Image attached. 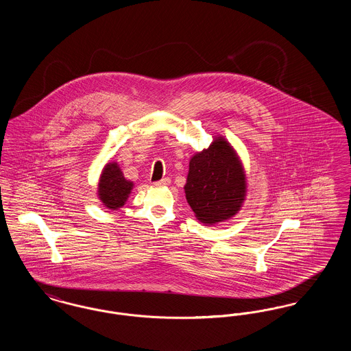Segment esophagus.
Listing matches in <instances>:
<instances>
[{"mask_svg": "<svg viewBox=\"0 0 351 351\" xmlns=\"http://www.w3.org/2000/svg\"><path fill=\"white\" fill-rule=\"evenodd\" d=\"M154 184H155L156 186H166V185L171 184V179H169V178H165V179H162V180H159V182H155Z\"/></svg>", "mask_w": 351, "mask_h": 351, "instance_id": "esophagus-1", "label": "esophagus"}]
</instances>
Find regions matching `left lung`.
I'll return each mask as SVG.
<instances>
[{
  "mask_svg": "<svg viewBox=\"0 0 351 351\" xmlns=\"http://www.w3.org/2000/svg\"><path fill=\"white\" fill-rule=\"evenodd\" d=\"M184 191L195 216L205 225L230 219L241 210L247 192L246 173L223 136H216L208 149L191 158Z\"/></svg>",
  "mask_w": 351,
  "mask_h": 351,
  "instance_id": "8db88e82",
  "label": "left lung"
}]
</instances>
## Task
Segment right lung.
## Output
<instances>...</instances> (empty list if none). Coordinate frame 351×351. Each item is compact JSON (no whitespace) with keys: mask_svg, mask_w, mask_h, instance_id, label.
Returning a JSON list of instances; mask_svg holds the SVG:
<instances>
[{"mask_svg":"<svg viewBox=\"0 0 351 351\" xmlns=\"http://www.w3.org/2000/svg\"><path fill=\"white\" fill-rule=\"evenodd\" d=\"M133 186V182L125 179L117 162H109L102 168L97 196L104 206L110 210H117L126 204Z\"/></svg>","mask_w":351,"mask_h":351,"instance_id":"add662e5","label":"right lung"}]
</instances>
